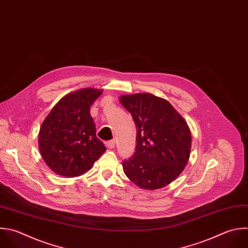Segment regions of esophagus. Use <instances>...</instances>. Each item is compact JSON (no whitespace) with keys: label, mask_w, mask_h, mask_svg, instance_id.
I'll list each match as a JSON object with an SVG mask.
<instances>
[{"label":"esophagus","mask_w":248,"mask_h":248,"mask_svg":"<svg viewBox=\"0 0 248 248\" xmlns=\"http://www.w3.org/2000/svg\"><path fill=\"white\" fill-rule=\"evenodd\" d=\"M107 146H108L109 149L114 148V146H115V140H112L108 141V142H107Z\"/></svg>","instance_id":"esophagus-1"}]
</instances>
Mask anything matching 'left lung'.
I'll use <instances>...</instances> for the list:
<instances>
[{
    "instance_id": "8db88e82",
    "label": "left lung",
    "mask_w": 248,
    "mask_h": 248,
    "mask_svg": "<svg viewBox=\"0 0 248 248\" xmlns=\"http://www.w3.org/2000/svg\"><path fill=\"white\" fill-rule=\"evenodd\" d=\"M119 101L137 128L136 152L122 163L125 174L144 190L167 186L190 157L192 139L186 121L167 100L150 93L122 95Z\"/></svg>"
}]
</instances>
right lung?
I'll list each match as a JSON object with an SVG mask.
<instances>
[{"instance_id": "right-lung-1", "label": "right lung", "mask_w": 248, "mask_h": 248, "mask_svg": "<svg viewBox=\"0 0 248 248\" xmlns=\"http://www.w3.org/2000/svg\"><path fill=\"white\" fill-rule=\"evenodd\" d=\"M103 93L82 88L64 96L44 120L39 133V148L48 168L65 177L79 176L89 170L106 147L96 136L90 108Z\"/></svg>"}]
</instances>
